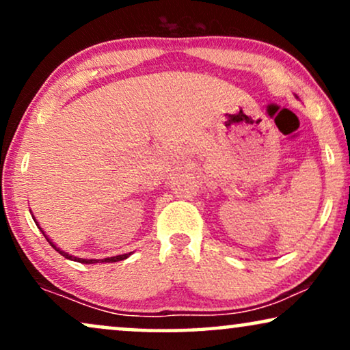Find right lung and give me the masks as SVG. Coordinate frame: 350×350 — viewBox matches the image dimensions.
<instances>
[{"mask_svg": "<svg viewBox=\"0 0 350 350\" xmlns=\"http://www.w3.org/2000/svg\"><path fill=\"white\" fill-rule=\"evenodd\" d=\"M35 221V219H33ZM35 223H37V221H35ZM37 226H38V224H37ZM43 232V231H42ZM43 236H45V232H43ZM46 237V236H45ZM46 241L48 242H50V244H51V247H53V249H55L56 252H59V254L61 255H63V256H66V258H69V260H74V262H81V263H88V265H90V263H114V262H121V260H124V258H127V256H129L131 254H124V255H118V256H109V258H105V260H87V258H77V256H72V255H69V254H66V252H63V250H59V249H57V247L55 245V244H53V242L50 241V239H48L46 237Z\"/></svg>", "mask_w": 350, "mask_h": 350, "instance_id": "obj_1", "label": "right lung"}]
</instances>
